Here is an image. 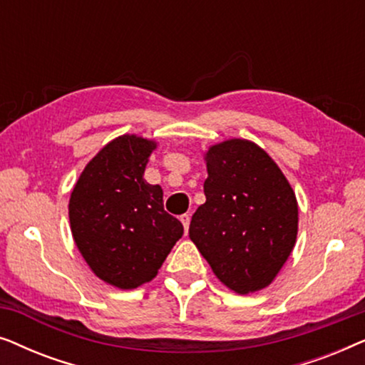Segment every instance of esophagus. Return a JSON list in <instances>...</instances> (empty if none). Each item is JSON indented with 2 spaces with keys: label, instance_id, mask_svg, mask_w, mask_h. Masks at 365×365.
<instances>
[{
  "label": "esophagus",
  "instance_id": "34e87169",
  "mask_svg": "<svg viewBox=\"0 0 365 365\" xmlns=\"http://www.w3.org/2000/svg\"><path fill=\"white\" fill-rule=\"evenodd\" d=\"M181 222H182V226H184V231L187 232V229H189V222H191V216H189V214H182L181 217Z\"/></svg>",
  "mask_w": 365,
  "mask_h": 365
}]
</instances>
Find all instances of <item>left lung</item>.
Segmentation results:
<instances>
[{
	"mask_svg": "<svg viewBox=\"0 0 365 365\" xmlns=\"http://www.w3.org/2000/svg\"><path fill=\"white\" fill-rule=\"evenodd\" d=\"M204 159L206 202L192 214L189 237L224 286L261 291L296 244V194L272 158L247 139L214 144Z\"/></svg>",
	"mask_w": 365,
	"mask_h": 365,
	"instance_id": "1",
	"label": "left lung"
}]
</instances>
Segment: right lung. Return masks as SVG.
I'll use <instances>...</instances> for the list:
<instances>
[{"mask_svg":"<svg viewBox=\"0 0 365 365\" xmlns=\"http://www.w3.org/2000/svg\"><path fill=\"white\" fill-rule=\"evenodd\" d=\"M156 143L123 134L86 164L69 197L73 239L101 281L136 289L156 277L181 239L182 224L164 211L163 189L144 179Z\"/></svg>","mask_w":365,"mask_h":365,"instance_id":"right-lung-1","label":"right lung"}]
</instances>
